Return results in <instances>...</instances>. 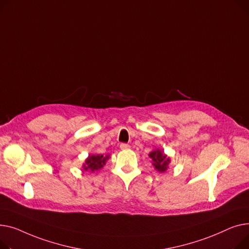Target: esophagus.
<instances>
[{"mask_svg": "<svg viewBox=\"0 0 249 249\" xmlns=\"http://www.w3.org/2000/svg\"><path fill=\"white\" fill-rule=\"evenodd\" d=\"M120 148H121L122 150H127V149H129V145H128L127 143H121Z\"/></svg>", "mask_w": 249, "mask_h": 249, "instance_id": "esophagus-1", "label": "esophagus"}]
</instances>
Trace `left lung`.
<instances>
[{"label": "left lung", "instance_id": "8db88e82", "mask_svg": "<svg viewBox=\"0 0 249 249\" xmlns=\"http://www.w3.org/2000/svg\"><path fill=\"white\" fill-rule=\"evenodd\" d=\"M149 157L152 160V165L156 171L159 173H165L168 170L171 163V158L168 157L164 151L156 149L149 154Z\"/></svg>", "mask_w": 249, "mask_h": 249}]
</instances>
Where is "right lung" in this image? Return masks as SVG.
<instances>
[{
	"label": "right lung",
	"mask_w": 249,
	"mask_h": 249,
	"mask_svg": "<svg viewBox=\"0 0 249 249\" xmlns=\"http://www.w3.org/2000/svg\"><path fill=\"white\" fill-rule=\"evenodd\" d=\"M110 158L109 155H89L85 159V162L82 165L83 170L89 172H95L99 171L100 169L104 168V166L107 164V160Z\"/></svg>",
	"instance_id": "1"
}]
</instances>
